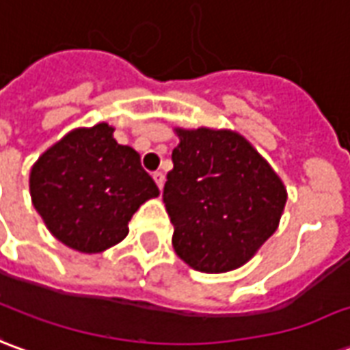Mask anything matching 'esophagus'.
I'll list each match as a JSON object with an SVG mask.
<instances>
[{"mask_svg": "<svg viewBox=\"0 0 350 350\" xmlns=\"http://www.w3.org/2000/svg\"><path fill=\"white\" fill-rule=\"evenodd\" d=\"M152 179H154V183H156V185H158V188L162 190L163 183H165V175H163L162 171H156L154 175H152Z\"/></svg>", "mask_w": 350, "mask_h": 350, "instance_id": "obj_1", "label": "esophagus"}]
</instances>
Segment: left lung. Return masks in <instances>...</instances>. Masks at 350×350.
<instances>
[{
  "label": "left lung",
  "instance_id": "8db88e82",
  "mask_svg": "<svg viewBox=\"0 0 350 350\" xmlns=\"http://www.w3.org/2000/svg\"><path fill=\"white\" fill-rule=\"evenodd\" d=\"M163 203L173 249L203 273L247 264L279 228L286 188L264 156L232 130L175 128Z\"/></svg>",
  "mask_w": 350,
  "mask_h": 350
}]
</instances>
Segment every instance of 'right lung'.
<instances>
[{"label": "right lung", "instance_id": "obj_1", "mask_svg": "<svg viewBox=\"0 0 350 350\" xmlns=\"http://www.w3.org/2000/svg\"><path fill=\"white\" fill-rule=\"evenodd\" d=\"M113 131L107 122L75 128L29 171V196L44 226L84 254L122 241L133 213L160 194L139 154L118 145Z\"/></svg>", "mask_w": 350, "mask_h": 350}]
</instances>
